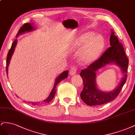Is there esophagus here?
Returning <instances> with one entry per match:
<instances>
[{
  "mask_svg": "<svg viewBox=\"0 0 135 135\" xmlns=\"http://www.w3.org/2000/svg\"><path fill=\"white\" fill-rule=\"evenodd\" d=\"M76 71H77V68L75 66H72L70 71V74L71 75H74L75 74H76Z\"/></svg>",
  "mask_w": 135,
  "mask_h": 135,
  "instance_id": "34e87169",
  "label": "esophagus"
}]
</instances>
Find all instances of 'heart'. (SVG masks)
Segmentation results:
<instances>
[{"mask_svg": "<svg viewBox=\"0 0 135 135\" xmlns=\"http://www.w3.org/2000/svg\"><path fill=\"white\" fill-rule=\"evenodd\" d=\"M94 33L88 32L81 36L76 42L79 47L85 44L80 52V59L84 63H90L95 60L101 53L105 45V40L101 35L94 36Z\"/></svg>", "mask_w": 135, "mask_h": 135, "instance_id": "obj_1", "label": "heart"}]
</instances>
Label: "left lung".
I'll list each match as a JSON object with an SVG mask.
<instances>
[{
    "label": "left lung",
    "instance_id": "1",
    "mask_svg": "<svg viewBox=\"0 0 135 135\" xmlns=\"http://www.w3.org/2000/svg\"><path fill=\"white\" fill-rule=\"evenodd\" d=\"M110 42L111 46L97 60L90 64L86 68L80 72L83 80L84 88L81 92L80 97L83 101L89 106L101 105L113 101L120 93L127 80L129 60L126 55L122 44L119 42L118 37L113 31L111 32ZM115 62L125 73L121 82L114 91L105 93L99 91L95 85L96 71L107 64Z\"/></svg>",
    "mask_w": 135,
    "mask_h": 135
}]
</instances>
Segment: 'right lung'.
<instances>
[{"instance_id": "add662e5", "label": "right lung", "mask_w": 135, "mask_h": 135, "mask_svg": "<svg viewBox=\"0 0 135 135\" xmlns=\"http://www.w3.org/2000/svg\"><path fill=\"white\" fill-rule=\"evenodd\" d=\"M34 29V28L33 26H32V25L31 23H26V24L23 25L20 29V30H18V32L17 34V36H18L20 34L24 33L25 32H29V31H32V30H33ZM17 44V40H15L14 41V42H13V44L11 46V47L9 49V50L8 51V53L7 54V61H6V72H7V75H8V67L9 64V61L11 58V56H12L15 47H16V45ZM68 71H65L64 72H63L61 74L57 77L56 79L55 83L54 84V86L53 89L51 92V93L50 94L49 97L46 98L45 100L43 101L44 103H49L50 102L51 100L54 98L56 93V85H57V84H59L60 83V81H62L63 80H64V79H66L68 77ZM32 105H41L42 103H40V102H32L31 103Z\"/></svg>"}]
</instances>
